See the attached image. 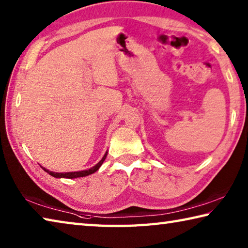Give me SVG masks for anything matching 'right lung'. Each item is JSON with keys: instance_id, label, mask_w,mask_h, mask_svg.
<instances>
[{"instance_id": "right-lung-1", "label": "right lung", "mask_w": 248, "mask_h": 248, "mask_svg": "<svg viewBox=\"0 0 248 248\" xmlns=\"http://www.w3.org/2000/svg\"><path fill=\"white\" fill-rule=\"evenodd\" d=\"M106 156H107V152H106V154L104 155V157L97 163V164H96L94 167H92V169L86 170L72 171V173H53V171H50L48 170H46V169H44V167H43V169H44L45 171H47L49 175H51V176H53V177H56V178H78V177H84V176H87V175H91V174L95 173V171L97 170L100 166H102L103 162L105 161V158H106Z\"/></svg>"}]
</instances>
